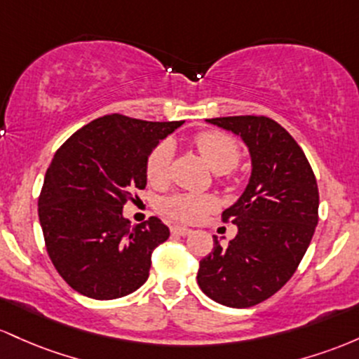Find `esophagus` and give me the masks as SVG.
Returning a JSON list of instances; mask_svg holds the SVG:
<instances>
[{
    "label": "esophagus",
    "mask_w": 359,
    "mask_h": 359,
    "mask_svg": "<svg viewBox=\"0 0 359 359\" xmlns=\"http://www.w3.org/2000/svg\"><path fill=\"white\" fill-rule=\"evenodd\" d=\"M171 232H172V233H176V236H190V233H191V229L183 227V225H172V227H171Z\"/></svg>",
    "instance_id": "obj_1"
}]
</instances>
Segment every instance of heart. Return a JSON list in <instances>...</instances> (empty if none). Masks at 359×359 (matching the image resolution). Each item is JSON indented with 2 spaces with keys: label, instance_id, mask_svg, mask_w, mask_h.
<instances>
[{
  "label": "heart",
  "instance_id": "heart-1",
  "mask_svg": "<svg viewBox=\"0 0 359 359\" xmlns=\"http://www.w3.org/2000/svg\"><path fill=\"white\" fill-rule=\"evenodd\" d=\"M195 146L215 172H227L237 166L241 159V151L236 140L224 132L207 130L195 137ZM171 146L169 142H161L152 149L146 163V175L151 183L159 184L166 180L169 161H171ZM217 207V201L208 195H193L181 193L168 198L163 203L164 212L171 219L180 222H196L205 213Z\"/></svg>",
  "mask_w": 359,
  "mask_h": 359
}]
</instances>
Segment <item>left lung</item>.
Instances as JSON below:
<instances>
[{
    "mask_svg": "<svg viewBox=\"0 0 359 359\" xmlns=\"http://www.w3.org/2000/svg\"><path fill=\"white\" fill-rule=\"evenodd\" d=\"M207 122L243 139L251 178L222 213L237 236L224 248L213 236L196 281L217 304L248 309L275 295L299 268L319 222V190L304 151L275 120L243 115Z\"/></svg>",
    "mask_w": 359,
    "mask_h": 359,
    "instance_id": "left-lung-1",
    "label": "left lung"
}]
</instances>
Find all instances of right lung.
I'll return each instance as SVG.
<instances>
[{
    "label": "right lung",
    "mask_w": 359,
    "mask_h": 359,
    "mask_svg": "<svg viewBox=\"0 0 359 359\" xmlns=\"http://www.w3.org/2000/svg\"><path fill=\"white\" fill-rule=\"evenodd\" d=\"M184 122L111 114L74 132L55 152L39 198L49 257L67 285L96 300L126 297L149 278L151 255L169 237L158 217L132 225L123 205L147 184L159 140Z\"/></svg>",
    "instance_id": "add662e5"
}]
</instances>
